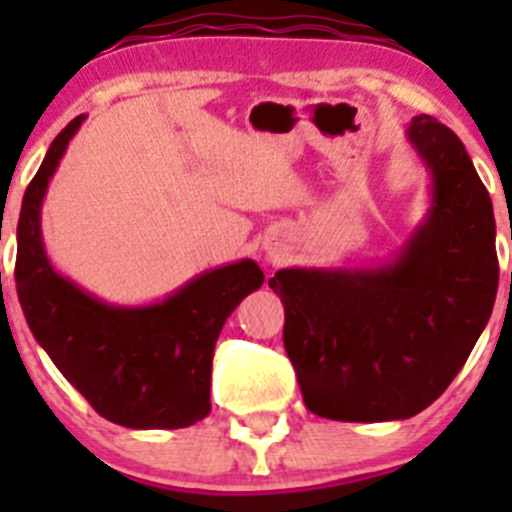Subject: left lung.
Masks as SVG:
<instances>
[{
  "instance_id": "8db88e82",
  "label": "left lung",
  "mask_w": 512,
  "mask_h": 512,
  "mask_svg": "<svg viewBox=\"0 0 512 512\" xmlns=\"http://www.w3.org/2000/svg\"><path fill=\"white\" fill-rule=\"evenodd\" d=\"M408 140L431 174V207L395 259L269 279L302 400L320 418H413L443 395L492 315L500 269L490 194L436 117H413Z\"/></svg>"
}]
</instances>
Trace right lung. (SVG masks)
<instances>
[{
    "label": "right lung",
    "instance_id": "right-lung-1",
    "mask_svg": "<svg viewBox=\"0 0 512 512\" xmlns=\"http://www.w3.org/2000/svg\"><path fill=\"white\" fill-rule=\"evenodd\" d=\"M84 115L56 135L25 189L15 282L35 341L102 418L135 431L187 428L210 415L212 351L230 312L264 284L251 259L189 279L153 305H107L61 277L45 253L40 207Z\"/></svg>",
    "mask_w": 512,
    "mask_h": 512
}]
</instances>
